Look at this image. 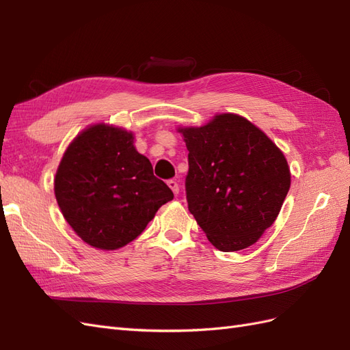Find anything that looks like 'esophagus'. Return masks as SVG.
<instances>
[{
    "label": "esophagus",
    "instance_id": "obj_1",
    "mask_svg": "<svg viewBox=\"0 0 350 350\" xmlns=\"http://www.w3.org/2000/svg\"><path fill=\"white\" fill-rule=\"evenodd\" d=\"M167 187L172 189V193H174L175 196L179 193V185H178L176 181H174V179H169V181H167Z\"/></svg>",
    "mask_w": 350,
    "mask_h": 350
}]
</instances>
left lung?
I'll return each mask as SVG.
<instances>
[{"mask_svg":"<svg viewBox=\"0 0 350 350\" xmlns=\"http://www.w3.org/2000/svg\"><path fill=\"white\" fill-rule=\"evenodd\" d=\"M188 150V210L225 252L256 243L276 220L291 187L289 166L269 137L234 113L181 129Z\"/></svg>","mask_w":350,"mask_h":350,"instance_id":"left-lung-1","label":"left lung"}]
</instances>
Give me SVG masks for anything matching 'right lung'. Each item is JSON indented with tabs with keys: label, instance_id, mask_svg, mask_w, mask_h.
<instances>
[{
	"label": "right lung",
	"instance_id": "add662e5",
	"mask_svg": "<svg viewBox=\"0 0 350 350\" xmlns=\"http://www.w3.org/2000/svg\"><path fill=\"white\" fill-rule=\"evenodd\" d=\"M133 143V134L118 126L93 125L72 140L58 166L54 188L62 216L94 248L130 243L174 198Z\"/></svg>",
	"mask_w": 350,
	"mask_h": 350
}]
</instances>
